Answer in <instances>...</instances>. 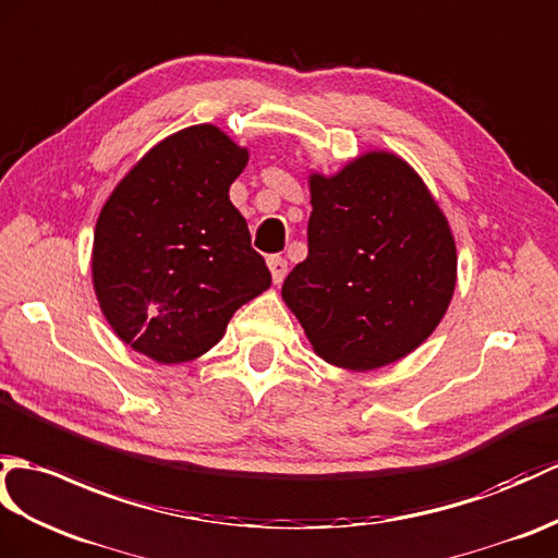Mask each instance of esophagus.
<instances>
[{
  "label": "esophagus",
  "mask_w": 558,
  "mask_h": 558,
  "mask_svg": "<svg viewBox=\"0 0 558 558\" xmlns=\"http://www.w3.org/2000/svg\"><path fill=\"white\" fill-rule=\"evenodd\" d=\"M268 268H270V276H274L276 284H280L284 280V276H288V262H284L282 256H270Z\"/></svg>",
  "instance_id": "34e87169"
}]
</instances>
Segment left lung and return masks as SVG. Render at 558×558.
Segmentation results:
<instances>
[{
    "mask_svg": "<svg viewBox=\"0 0 558 558\" xmlns=\"http://www.w3.org/2000/svg\"><path fill=\"white\" fill-rule=\"evenodd\" d=\"M308 256L282 282L314 352L347 371L404 359L430 338L457 284V244L418 173L368 151L311 173Z\"/></svg>",
    "mask_w": 558,
    "mask_h": 558,
    "instance_id": "obj_1",
    "label": "left lung"
}]
</instances>
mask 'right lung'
<instances>
[{
    "mask_svg": "<svg viewBox=\"0 0 558 558\" xmlns=\"http://www.w3.org/2000/svg\"><path fill=\"white\" fill-rule=\"evenodd\" d=\"M247 159L220 128H185L131 168L97 218L93 282L101 314L157 364L209 352L232 314L270 288L228 194Z\"/></svg>",
    "mask_w": 558,
    "mask_h": 558,
    "instance_id": "obj_1",
    "label": "right lung"
}]
</instances>
